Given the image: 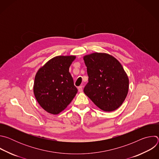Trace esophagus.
Here are the masks:
<instances>
[{
	"label": "esophagus",
	"mask_w": 159,
	"mask_h": 159,
	"mask_svg": "<svg viewBox=\"0 0 159 159\" xmlns=\"http://www.w3.org/2000/svg\"><path fill=\"white\" fill-rule=\"evenodd\" d=\"M78 90H79V93H82V90H83L82 86H79V87H78Z\"/></svg>",
	"instance_id": "1"
}]
</instances>
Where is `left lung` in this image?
Wrapping results in <instances>:
<instances>
[{
    "mask_svg": "<svg viewBox=\"0 0 159 159\" xmlns=\"http://www.w3.org/2000/svg\"><path fill=\"white\" fill-rule=\"evenodd\" d=\"M89 82L84 92L101 110L117 109L125 100L129 79L120 61L107 53H93L84 57Z\"/></svg>",
    "mask_w": 159,
    "mask_h": 159,
    "instance_id": "obj_1",
    "label": "left lung"
}]
</instances>
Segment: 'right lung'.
<instances>
[{"instance_id": "obj_1", "label": "right lung", "mask_w": 159, "mask_h": 159, "mask_svg": "<svg viewBox=\"0 0 159 159\" xmlns=\"http://www.w3.org/2000/svg\"><path fill=\"white\" fill-rule=\"evenodd\" d=\"M76 57L57 56L47 61L37 72L34 82V96L47 112L59 114L77 93L69 67Z\"/></svg>"}]
</instances>
